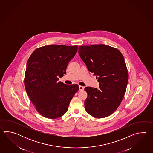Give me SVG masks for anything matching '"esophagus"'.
I'll return each instance as SVG.
<instances>
[{
    "label": "esophagus",
    "mask_w": 153,
    "mask_h": 153,
    "mask_svg": "<svg viewBox=\"0 0 153 153\" xmlns=\"http://www.w3.org/2000/svg\"><path fill=\"white\" fill-rule=\"evenodd\" d=\"M84 90V87L82 86H79V91H83Z\"/></svg>",
    "instance_id": "esophagus-1"
}]
</instances>
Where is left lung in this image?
<instances>
[{"mask_svg": "<svg viewBox=\"0 0 153 153\" xmlns=\"http://www.w3.org/2000/svg\"><path fill=\"white\" fill-rule=\"evenodd\" d=\"M78 52L99 82L98 89L85 88V110L96 118L107 117L119 107L127 87L128 73L124 56L118 49L104 44L80 46Z\"/></svg>", "mask_w": 153, "mask_h": 153, "instance_id": "left-lung-1", "label": "left lung"}]
</instances>
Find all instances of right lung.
Listing matches in <instances>:
<instances>
[{"mask_svg":"<svg viewBox=\"0 0 153 153\" xmlns=\"http://www.w3.org/2000/svg\"><path fill=\"white\" fill-rule=\"evenodd\" d=\"M78 45H51L36 49L27 63L24 84L36 110L44 117L57 119L68 111L77 84L58 81L66 74L68 63L78 51Z\"/></svg>","mask_w":153,"mask_h":153,"instance_id":"obj_1","label":"right lung"}]
</instances>
